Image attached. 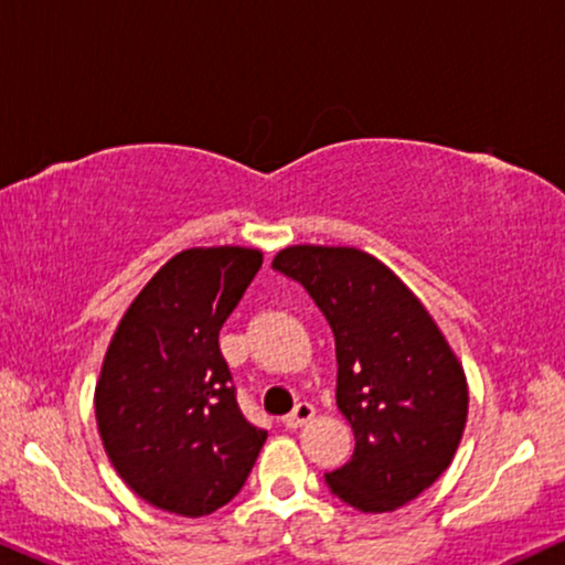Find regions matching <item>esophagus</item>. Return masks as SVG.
Returning <instances> with one entry per match:
<instances>
[{
    "label": "esophagus",
    "instance_id": "1",
    "mask_svg": "<svg viewBox=\"0 0 565 565\" xmlns=\"http://www.w3.org/2000/svg\"><path fill=\"white\" fill-rule=\"evenodd\" d=\"M312 417H316V409H312L310 404H297L295 412L284 417V425H287L289 430H297V427H302V425L310 423Z\"/></svg>",
    "mask_w": 565,
    "mask_h": 565
}]
</instances>
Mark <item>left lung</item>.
Segmentation results:
<instances>
[{
	"instance_id": "obj_1",
	"label": "left lung",
	"mask_w": 565,
	"mask_h": 565,
	"mask_svg": "<svg viewBox=\"0 0 565 565\" xmlns=\"http://www.w3.org/2000/svg\"><path fill=\"white\" fill-rule=\"evenodd\" d=\"M316 299L335 339V404L354 454L326 475L362 513L406 505L451 467L469 412L467 375L414 291L356 247L291 245L270 263Z\"/></svg>"
}]
</instances>
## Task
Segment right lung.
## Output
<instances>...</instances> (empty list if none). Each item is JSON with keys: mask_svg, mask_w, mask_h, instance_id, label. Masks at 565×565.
Here are the masks:
<instances>
[{"mask_svg": "<svg viewBox=\"0 0 565 565\" xmlns=\"http://www.w3.org/2000/svg\"><path fill=\"white\" fill-rule=\"evenodd\" d=\"M263 266L253 247H190L156 270L114 331L96 383L104 451L127 488L209 516L245 484L268 433L234 398L218 331Z\"/></svg>", "mask_w": 565, "mask_h": 565, "instance_id": "add662e5", "label": "right lung"}]
</instances>
